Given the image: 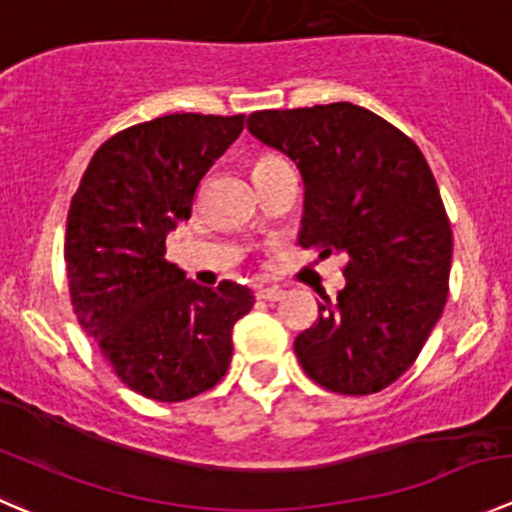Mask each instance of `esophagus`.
Returning a JSON list of instances; mask_svg holds the SVG:
<instances>
[{"label":"esophagus","instance_id":"esophagus-1","mask_svg":"<svg viewBox=\"0 0 512 512\" xmlns=\"http://www.w3.org/2000/svg\"><path fill=\"white\" fill-rule=\"evenodd\" d=\"M286 296V291L278 286H271V288H261L258 291V298H263V301H281V298Z\"/></svg>","mask_w":512,"mask_h":512}]
</instances>
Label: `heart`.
I'll return each instance as SVG.
<instances>
[{
    "instance_id": "1",
    "label": "heart",
    "mask_w": 512,
    "mask_h": 512,
    "mask_svg": "<svg viewBox=\"0 0 512 512\" xmlns=\"http://www.w3.org/2000/svg\"><path fill=\"white\" fill-rule=\"evenodd\" d=\"M276 161H281V159H276V156H261V159H258L256 164H254V171L256 169H266V166L276 164Z\"/></svg>"
}]
</instances>
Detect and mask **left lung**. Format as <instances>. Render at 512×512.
I'll list each match as a JSON object with an SVG mask.
<instances>
[{"label":"left lung","instance_id":"8db88e82","mask_svg":"<svg viewBox=\"0 0 512 512\" xmlns=\"http://www.w3.org/2000/svg\"><path fill=\"white\" fill-rule=\"evenodd\" d=\"M246 126L301 171L298 244L346 256L343 291L293 343L301 368L343 396L383 391L413 366L448 298L453 234L426 156L348 101L254 111Z\"/></svg>","mask_w":512,"mask_h":512}]
</instances>
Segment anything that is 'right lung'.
I'll return each mask as SVG.
<instances>
[{
  "label": "right lung",
  "instance_id": "add662e5",
  "mask_svg": "<svg viewBox=\"0 0 512 512\" xmlns=\"http://www.w3.org/2000/svg\"><path fill=\"white\" fill-rule=\"evenodd\" d=\"M244 114H169L96 149L67 216L69 293L79 323L116 376L151 401L214 388L251 288H206L166 261V236L191 216L199 181L239 139Z\"/></svg>",
  "mask_w": 512,
  "mask_h": 512
}]
</instances>
